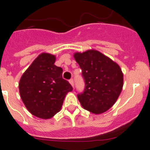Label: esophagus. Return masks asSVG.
Listing matches in <instances>:
<instances>
[{
    "mask_svg": "<svg viewBox=\"0 0 150 150\" xmlns=\"http://www.w3.org/2000/svg\"><path fill=\"white\" fill-rule=\"evenodd\" d=\"M69 83H70V84H71V85L72 86V87H74V81H73V79H70V80H69Z\"/></svg>",
    "mask_w": 150,
    "mask_h": 150,
    "instance_id": "esophagus-1",
    "label": "esophagus"
}]
</instances>
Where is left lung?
Instances as JSON below:
<instances>
[{
	"mask_svg": "<svg viewBox=\"0 0 150 150\" xmlns=\"http://www.w3.org/2000/svg\"><path fill=\"white\" fill-rule=\"evenodd\" d=\"M74 58L82 70L85 89L78 94L84 109L94 114L109 110L118 100L124 77L120 66L109 57L96 50L76 52Z\"/></svg>",
	"mask_w": 150,
	"mask_h": 150,
	"instance_id": "1",
	"label": "left lung"
}]
</instances>
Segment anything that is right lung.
Listing matches in <instances>:
<instances>
[{
	"instance_id": "1",
	"label": "right lung",
	"mask_w": 150,
	"mask_h": 150,
	"mask_svg": "<svg viewBox=\"0 0 150 150\" xmlns=\"http://www.w3.org/2000/svg\"><path fill=\"white\" fill-rule=\"evenodd\" d=\"M56 57L42 53L21 77L20 97L30 113L49 119L60 111L66 94L72 87L62 79V69L54 65Z\"/></svg>"
}]
</instances>
